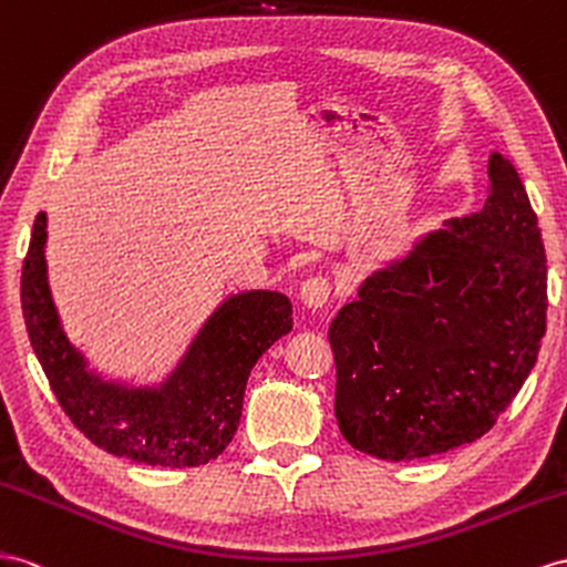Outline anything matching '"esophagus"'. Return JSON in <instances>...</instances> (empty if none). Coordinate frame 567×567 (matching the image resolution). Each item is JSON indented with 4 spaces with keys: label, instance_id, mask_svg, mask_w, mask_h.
<instances>
[{
    "label": "esophagus",
    "instance_id": "1",
    "mask_svg": "<svg viewBox=\"0 0 567 567\" xmlns=\"http://www.w3.org/2000/svg\"><path fill=\"white\" fill-rule=\"evenodd\" d=\"M330 292H332V285L328 282V278H323V275H313V278H307L299 287V297L309 309H323L330 301Z\"/></svg>",
    "mask_w": 567,
    "mask_h": 567
}]
</instances>
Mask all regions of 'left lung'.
Masks as SVG:
<instances>
[{
  "mask_svg": "<svg viewBox=\"0 0 567 567\" xmlns=\"http://www.w3.org/2000/svg\"><path fill=\"white\" fill-rule=\"evenodd\" d=\"M435 231L332 318L336 416L357 450L412 462L482 439L525 385L546 332V251L511 159L484 208Z\"/></svg>",
  "mask_w": 567,
  "mask_h": 567,
  "instance_id": "1",
  "label": "left lung"
}]
</instances>
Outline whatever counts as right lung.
<instances>
[{"label":"right lung","mask_w":567,"mask_h":567,"mask_svg":"<svg viewBox=\"0 0 567 567\" xmlns=\"http://www.w3.org/2000/svg\"><path fill=\"white\" fill-rule=\"evenodd\" d=\"M45 227L48 217L40 213L21 270V307L35 357L71 424L107 453L153 467H198L215 460L235 439L258 357L292 330V303L266 289L231 297L159 390L100 383L60 328L48 287Z\"/></svg>","instance_id":"1"}]
</instances>
